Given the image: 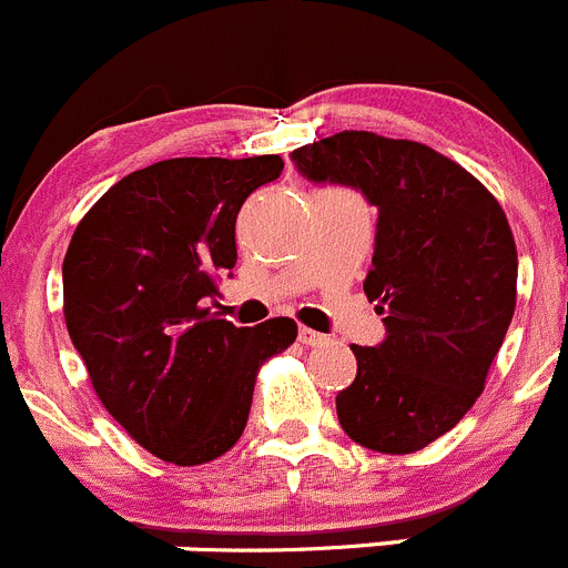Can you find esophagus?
<instances>
[{
  "label": "esophagus",
  "mask_w": 568,
  "mask_h": 568,
  "mask_svg": "<svg viewBox=\"0 0 568 568\" xmlns=\"http://www.w3.org/2000/svg\"><path fill=\"white\" fill-rule=\"evenodd\" d=\"M327 336H322V333L311 331V327H300V342L305 344V347H316V344L325 342Z\"/></svg>",
  "instance_id": "esophagus-1"
}]
</instances>
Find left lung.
<instances>
[{
	"label": "left lung",
	"instance_id": "left-lung-1",
	"mask_svg": "<svg viewBox=\"0 0 568 568\" xmlns=\"http://www.w3.org/2000/svg\"><path fill=\"white\" fill-rule=\"evenodd\" d=\"M291 162L378 210L364 294L386 336L353 344L358 373L336 395L338 423L373 452H420L476 404L510 327L518 257L505 210L465 168L412 140L338 131Z\"/></svg>",
	"mask_w": 568,
	"mask_h": 568
}]
</instances>
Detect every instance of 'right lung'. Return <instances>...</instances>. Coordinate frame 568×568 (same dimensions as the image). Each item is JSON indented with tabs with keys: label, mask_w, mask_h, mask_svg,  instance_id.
<instances>
[{
	"label": "right lung",
	"mask_w": 568,
	"mask_h": 568,
	"mask_svg": "<svg viewBox=\"0 0 568 568\" xmlns=\"http://www.w3.org/2000/svg\"><path fill=\"white\" fill-rule=\"evenodd\" d=\"M283 159L184 156L129 173L83 215L63 257V316L105 412L153 457L201 465L241 439L260 364L296 338L277 316L215 320L243 201Z\"/></svg>",
	"instance_id": "obj_1"
}]
</instances>
